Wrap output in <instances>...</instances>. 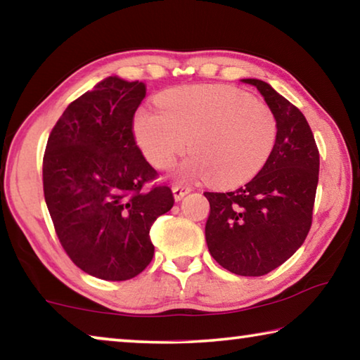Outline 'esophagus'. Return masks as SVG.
Returning <instances> with one entry per match:
<instances>
[{"instance_id": "1", "label": "esophagus", "mask_w": 360, "mask_h": 360, "mask_svg": "<svg viewBox=\"0 0 360 360\" xmlns=\"http://www.w3.org/2000/svg\"><path fill=\"white\" fill-rule=\"evenodd\" d=\"M192 188L188 186H174L173 187V195H174V200L176 202H179V200L184 197V195H187L188 192H191Z\"/></svg>"}]
</instances>
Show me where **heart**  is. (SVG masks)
Returning <instances> with one entry per match:
<instances>
[{
  "label": "heart",
  "instance_id": "heart-1",
  "mask_svg": "<svg viewBox=\"0 0 360 360\" xmlns=\"http://www.w3.org/2000/svg\"><path fill=\"white\" fill-rule=\"evenodd\" d=\"M157 109H139L135 135L152 165L168 169L187 148L186 178L206 176L211 184L238 186L270 158L278 119L264 101L225 85H187L162 94Z\"/></svg>",
  "mask_w": 360,
  "mask_h": 360
}]
</instances>
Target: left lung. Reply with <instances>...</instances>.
Returning a JSON list of instances; mask_svg holds the SVG:
<instances>
[{
    "mask_svg": "<svg viewBox=\"0 0 360 360\" xmlns=\"http://www.w3.org/2000/svg\"><path fill=\"white\" fill-rule=\"evenodd\" d=\"M254 85L278 119L275 149L265 167L240 188L205 192L210 217L205 235L219 265L240 276H262L303 245L313 222L319 150L300 109L270 84Z\"/></svg>",
    "mask_w": 360,
    "mask_h": 360,
    "instance_id": "obj_1",
    "label": "left lung"
}]
</instances>
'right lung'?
<instances>
[{
  "label": "right lung",
  "instance_id": "1",
  "mask_svg": "<svg viewBox=\"0 0 360 360\" xmlns=\"http://www.w3.org/2000/svg\"><path fill=\"white\" fill-rule=\"evenodd\" d=\"M144 96L138 81L111 76L96 84L60 115L42 158L60 245L76 266L106 281H127L150 264L152 224L174 205L133 135Z\"/></svg>",
  "mask_w": 360,
  "mask_h": 360
}]
</instances>
